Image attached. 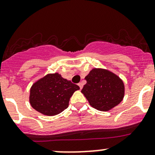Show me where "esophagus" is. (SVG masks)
<instances>
[{
	"instance_id": "34e87169",
	"label": "esophagus",
	"mask_w": 155,
	"mask_h": 155,
	"mask_svg": "<svg viewBox=\"0 0 155 155\" xmlns=\"http://www.w3.org/2000/svg\"><path fill=\"white\" fill-rule=\"evenodd\" d=\"M78 85H79V87H80V89H82V87H83V84H82V82H79Z\"/></svg>"
}]
</instances>
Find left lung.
<instances>
[{"instance_id":"1","label":"left lung","mask_w":155,"mask_h":155,"mask_svg":"<svg viewBox=\"0 0 155 155\" xmlns=\"http://www.w3.org/2000/svg\"><path fill=\"white\" fill-rule=\"evenodd\" d=\"M85 79L87 83L81 92L94 109L107 112L122 101L124 97V82L112 72L103 68H94Z\"/></svg>"}]
</instances>
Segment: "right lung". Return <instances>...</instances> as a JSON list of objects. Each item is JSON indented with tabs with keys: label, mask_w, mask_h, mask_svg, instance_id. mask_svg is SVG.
<instances>
[{
	"label": "right lung",
	"mask_w": 155,
	"mask_h": 155,
	"mask_svg": "<svg viewBox=\"0 0 155 155\" xmlns=\"http://www.w3.org/2000/svg\"><path fill=\"white\" fill-rule=\"evenodd\" d=\"M77 90V85L64 79L58 73H48L32 85L30 104L43 115L53 116L68 107L70 98Z\"/></svg>",
	"instance_id": "right-lung-1"
}]
</instances>
